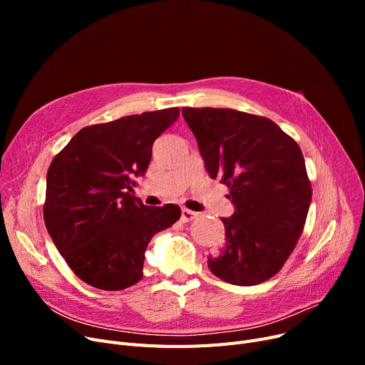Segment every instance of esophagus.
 Segmentation results:
<instances>
[{
    "label": "esophagus",
    "mask_w": 365,
    "mask_h": 365,
    "mask_svg": "<svg viewBox=\"0 0 365 365\" xmlns=\"http://www.w3.org/2000/svg\"><path fill=\"white\" fill-rule=\"evenodd\" d=\"M198 217V213L192 212V210H187V208H182V220L183 222H190Z\"/></svg>",
    "instance_id": "obj_1"
}]
</instances>
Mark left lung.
Wrapping results in <instances>:
<instances>
[{
  "instance_id": "left-lung-1",
  "label": "left lung",
  "mask_w": 365,
  "mask_h": 365,
  "mask_svg": "<svg viewBox=\"0 0 365 365\" xmlns=\"http://www.w3.org/2000/svg\"><path fill=\"white\" fill-rule=\"evenodd\" d=\"M212 179L229 187L235 213L222 219L226 244L208 269L234 285L279 272L300 238L312 187L303 153L274 121L229 108H183Z\"/></svg>"
}]
</instances>
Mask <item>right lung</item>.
<instances>
[{
	"label": "right lung",
	"mask_w": 365,
	"mask_h": 365,
	"mask_svg": "<svg viewBox=\"0 0 365 365\" xmlns=\"http://www.w3.org/2000/svg\"><path fill=\"white\" fill-rule=\"evenodd\" d=\"M180 113L167 108L81 128L47 171L44 222L72 272L96 289L124 290L143 277L150 238L180 219V207H148L131 180L152 145Z\"/></svg>",
	"instance_id": "right-lung-1"
}]
</instances>
